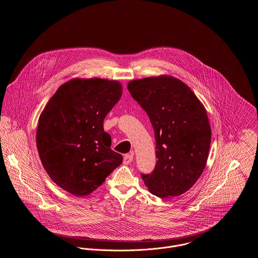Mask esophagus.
I'll list each match as a JSON object with an SVG mask.
<instances>
[{
  "mask_svg": "<svg viewBox=\"0 0 258 258\" xmlns=\"http://www.w3.org/2000/svg\"><path fill=\"white\" fill-rule=\"evenodd\" d=\"M134 160V156L132 154H126L123 156V164H130Z\"/></svg>",
  "mask_w": 258,
  "mask_h": 258,
  "instance_id": "esophagus-1",
  "label": "esophagus"
}]
</instances>
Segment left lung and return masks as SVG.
Masks as SVG:
<instances>
[{"label":"left lung","mask_w":258,"mask_h":258,"mask_svg":"<svg viewBox=\"0 0 258 258\" xmlns=\"http://www.w3.org/2000/svg\"><path fill=\"white\" fill-rule=\"evenodd\" d=\"M127 90L155 131L158 160L154 171L141 175L144 184L161 198L183 195L197 183L208 160L211 126L204 105L170 75L132 80Z\"/></svg>","instance_id":"left-lung-1"}]
</instances>
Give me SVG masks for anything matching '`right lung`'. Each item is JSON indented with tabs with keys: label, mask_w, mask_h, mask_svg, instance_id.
Returning <instances> with one entry per match:
<instances>
[{
	"label": "right lung",
	"mask_w": 258,
	"mask_h": 258,
	"mask_svg": "<svg viewBox=\"0 0 258 258\" xmlns=\"http://www.w3.org/2000/svg\"><path fill=\"white\" fill-rule=\"evenodd\" d=\"M119 81L74 78L59 87L41 112L37 147L52 181L75 197L97 189L122 161L103 130L108 112L120 100Z\"/></svg>",
	"instance_id": "add662e5"
}]
</instances>
